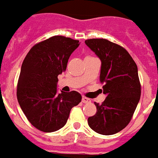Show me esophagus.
Listing matches in <instances>:
<instances>
[{
	"instance_id": "esophagus-1",
	"label": "esophagus",
	"mask_w": 158,
	"mask_h": 158,
	"mask_svg": "<svg viewBox=\"0 0 158 158\" xmlns=\"http://www.w3.org/2000/svg\"><path fill=\"white\" fill-rule=\"evenodd\" d=\"M81 101H82V103L88 104V103L91 102V99H88V98H86V97H82V99H81Z\"/></svg>"
}]
</instances>
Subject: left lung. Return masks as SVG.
Masks as SVG:
<instances>
[{"label":"left lung","instance_id":"1","mask_svg":"<svg viewBox=\"0 0 158 158\" xmlns=\"http://www.w3.org/2000/svg\"><path fill=\"white\" fill-rule=\"evenodd\" d=\"M86 45L101 61L99 80L105 82V101L94 103L97 112L88 117L89 127L103 135H115L129 123L140 99L138 68L123 47L106 39H89Z\"/></svg>","mask_w":158,"mask_h":158}]
</instances>
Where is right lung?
I'll list each match as a JSON object with an SVG mask.
<instances>
[{"label":"right lung","mask_w":158,"mask_h":158,"mask_svg":"<svg viewBox=\"0 0 158 158\" xmlns=\"http://www.w3.org/2000/svg\"><path fill=\"white\" fill-rule=\"evenodd\" d=\"M80 42L55 35L35 45L23 60L17 98L29 122L39 130L51 133L63 127L72 107L81 100L77 91L58 93V76L66 70L71 53Z\"/></svg>","instance_id":"obj_1"}]
</instances>
